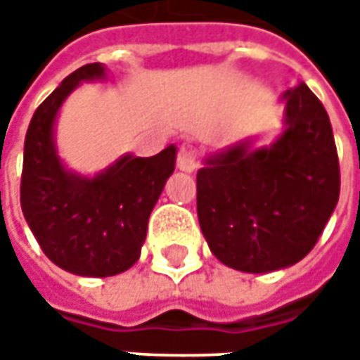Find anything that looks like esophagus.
I'll return each mask as SVG.
<instances>
[{
    "label": "esophagus",
    "mask_w": 360,
    "mask_h": 360,
    "mask_svg": "<svg viewBox=\"0 0 360 360\" xmlns=\"http://www.w3.org/2000/svg\"><path fill=\"white\" fill-rule=\"evenodd\" d=\"M176 166L182 170V172H194L198 168V158H196V152L192 146H180L178 150V158H176Z\"/></svg>",
    "instance_id": "1"
}]
</instances>
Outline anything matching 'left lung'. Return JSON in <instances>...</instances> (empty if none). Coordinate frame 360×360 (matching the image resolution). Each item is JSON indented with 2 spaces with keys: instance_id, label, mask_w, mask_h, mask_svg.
<instances>
[{
  "instance_id": "1",
  "label": "left lung",
  "mask_w": 360,
  "mask_h": 360,
  "mask_svg": "<svg viewBox=\"0 0 360 360\" xmlns=\"http://www.w3.org/2000/svg\"><path fill=\"white\" fill-rule=\"evenodd\" d=\"M281 100L286 128L276 142L230 146L196 174L202 234L222 264L242 272L297 264L339 202V156L325 105L302 82Z\"/></svg>"
}]
</instances>
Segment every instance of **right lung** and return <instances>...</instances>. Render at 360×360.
<instances>
[{"mask_svg":"<svg viewBox=\"0 0 360 360\" xmlns=\"http://www.w3.org/2000/svg\"><path fill=\"white\" fill-rule=\"evenodd\" d=\"M88 63L63 79L35 110L23 144V216L53 264L77 276L104 278L134 266L148 218L174 172L176 146L156 156L126 154L94 178L70 172L58 156L53 126L65 98L82 82L104 79Z\"/></svg>","mask_w":360,"mask_h":360,"instance_id":"obj_1","label":"right lung"}]
</instances>
